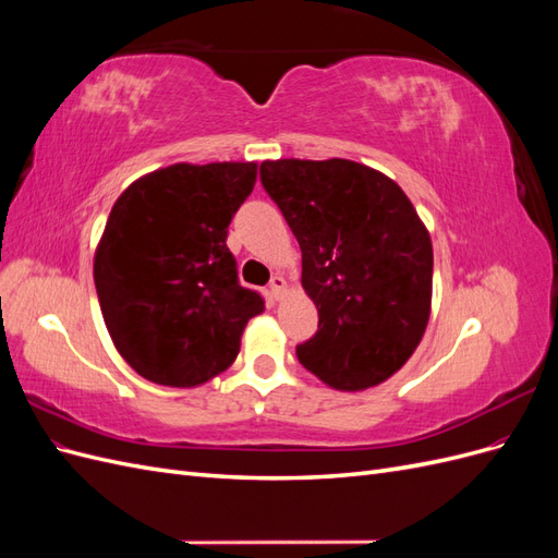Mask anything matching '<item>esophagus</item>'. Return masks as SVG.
I'll use <instances>...</instances> for the list:
<instances>
[{
  "label": "esophagus",
  "instance_id": "1",
  "mask_svg": "<svg viewBox=\"0 0 558 558\" xmlns=\"http://www.w3.org/2000/svg\"><path fill=\"white\" fill-rule=\"evenodd\" d=\"M289 291V283H286L283 277H272V283H269V293H272L275 300H281Z\"/></svg>",
  "mask_w": 558,
  "mask_h": 558
}]
</instances>
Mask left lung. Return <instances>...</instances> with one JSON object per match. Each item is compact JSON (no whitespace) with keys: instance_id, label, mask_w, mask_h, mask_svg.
I'll use <instances>...</instances> for the list:
<instances>
[{"instance_id":"8db88e82","label":"left lung","mask_w":558,"mask_h":558,"mask_svg":"<svg viewBox=\"0 0 558 558\" xmlns=\"http://www.w3.org/2000/svg\"><path fill=\"white\" fill-rule=\"evenodd\" d=\"M265 191L302 251L318 330L298 359L335 391L391 379L426 332L433 244L400 185L363 162L265 160Z\"/></svg>"}]
</instances>
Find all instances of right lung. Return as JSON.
Here are the masks:
<instances>
[{"mask_svg":"<svg viewBox=\"0 0 558 558\" xmlns=\"http://www.w3.org/2000/svg\"><path fill=\"white\" fill-rule=\"evenodd\" d=\"M258 162H177L132 181L113 202L93 277L118 353L144 379L195 388L240 353L265 302L238 281L226 244Z\"/></svg>","mask_w":558,"mask_h":558,"instance_id":"obj_1","label":"right lung"}]
</instances>
